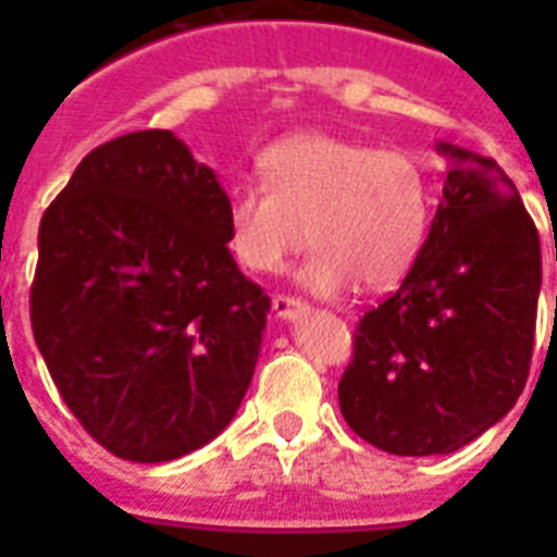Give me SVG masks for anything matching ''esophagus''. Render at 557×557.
<instances>
[{
    "label": "esophagus",
    "instance_id": "obj_1",
    "mask_svg": "<svg viewBox=\"0 0 557 557\" xmlns=\"http://www.w3.org/2000/svg\"><path fill=\"white\" fill-rule=\"evenodd\" d=\"M271 309H274V314H277V318H283V321H292V318H297V314L304 312L306 304L300 300V297L274 295L271 297Z\"/></svg>",
    "mask_w": 557,
    "mask_h": 557
}]
</instances>
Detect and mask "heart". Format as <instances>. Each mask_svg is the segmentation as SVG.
Returning <instances> with one entry per match:
<instances>
[{"mask_svg": "<svg viewBox=\"0 0 557 557\" xmlns=\"http://www.w3.org/2000/svg\"><path fill=\"white\" fill-rule=\"evenodd\" d=\"M262 185L227 201L231 251L245 269L277 271L309 245L304 280L338 295L356 280L367 292L396 286L428 239L433 187L405 150H375L326 133L288 135L260 156Z\"/></svg>", "mask_w": 557, "mask_h": 557, "instance_id": "heart-1", "label": "heart"}]
</instances>
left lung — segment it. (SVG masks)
Instances as JSON below:
<instances>
[{"label": "left lung", "instance_id": "left-lung-1", "mask_svg": "<svg viewBox=\"0 0 557 557\" xmlns=\"http://www.w3.org/2000/svg\"><path fill=\"white\" fill-rule=\"evenodd\" d=\"M440 152L450 170L431 234L401 286L358 321L338 384L349 428L396 457L454 454L500 422L535 347V222L497 161Z\"/></svg>", "mask_w": 557, "mask_h": 557}]
</instances>
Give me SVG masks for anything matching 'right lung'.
Wrapping results in <instances>:
<instances>
[{
	"mask_svg": "<svg viewBox=\"0 0 557 557\" xmlns=\"http://www.w3.org/2000/svg\"><path fill=\"white\" fill-rule=\"evenodd\" d=\"M227 193L170 129L95 147L39 222L30 330L65 407L129 462L236 416L269 295L236 269Z\"/></svg>",
	"mask_w": 557,
	"mask_h": 557,
	"instance_id": "1",
	"label": "right lung"
}]
</instances>
